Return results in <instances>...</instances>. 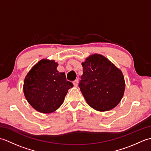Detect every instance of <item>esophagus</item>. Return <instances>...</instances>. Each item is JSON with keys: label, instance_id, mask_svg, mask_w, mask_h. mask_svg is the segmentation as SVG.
Returning a JSON list of instances; mask_svg holds the SVG:
<instances>
[{"label": "esophagus", "instance_id": "esophagus-1", "mask_svg": "<svg viewBox=\"0 0 151 151\" xmlns=\"http://www.w3.org/2000/svg\"><path fill=\"white\" fill-rule=\"evenodd\" d=\"M73 83L74 86H77L78 84V80H75V81H73Z\"/></svg>", "mask_w": 151, "mask_h": 151}]
</instances>
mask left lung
Here are the masks:
<instances>
[{"label": "left lung", "mask_w": 151, "mask_h": 151, "mask_svg": "<svg viewBox=\"0 0 151 151\" xmlns=\"http://www.w3.org/2000/svg\"><path fill=\"white\" fill-rule=\"evenodd\" d=\"M82 65L79 87L88 105L99 111L114 108L123 98L125 89L121 70L98 54L88 57Z\"/></svg>", "instance_id": "8db88e82"}]
</instances>
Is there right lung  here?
Returning a JSON list of instances; mask_svg holds the SVG:
<instances>
[{"label":"right lung","mask_w":151,"mask_h":151,"mask_svg":"<svg viewBox=\"0 0 151 151\" xmlns=\"http://www.w3.org/2000/svg\"><path fill=\"white\" fill-rule=\"evenodd\" d=\"M54 60L43 59L38 62L24 78L23 91L25 98L35 110L49 114L63 104L69 89L73 87L67 81L65 73L57 70Z\"/></svg>","instance_id":"obj_1"}]
</instances>
